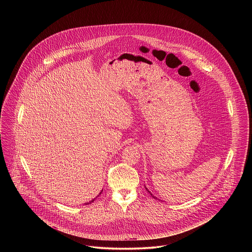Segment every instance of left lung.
<instances>
[{
  "instance_id": "1",
  "label": "left lung",
  "mask_w": 252,
  "mask_h": 252,
  "mask_svg": "<svg viewBox=\"0 0 252 252\" xmlns=\"http://www.w3.org/2000/svg\"><path fill=\"white\" fill-rule=\"evenodd\" d=\"M144 187H145V186H144ZM145 189H146V190H147V191H148V189H147V188H146V187H145ZM148 192H149V191H148ZM149 193H150V192H149ZM150 195H151V196H152V197H153V198H154V199H157V198H156V197H155V196H153V195H152V194H151V193H150Z\"/></svg>"
}]
</instances>
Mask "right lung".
<instances>
[{
  "instance_id": "right-lung-1",
  "label": "right lung",
  "mask_w": 252,
  "mask_h": 252,
  "mask_svg": "<svg viewBox=\"0 0 252 252\" xmlns=\"http://www.w3.org/2000/svg\"><path fill=\"white\" fill-rule=\"evenodd\" d=\"M102 191H103V190H102ZM102 191H101V193H102ZM101 193H100V194H101ZM100 194H99V195H100ZM94 200H95V199H93V200H92V201H90V202H88V203H86V204H85V205H89V204H91V203H93V202H94Z\"/></svg>"
}]
</instances>
